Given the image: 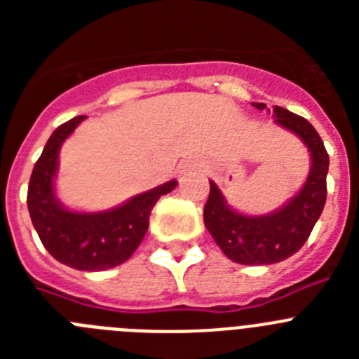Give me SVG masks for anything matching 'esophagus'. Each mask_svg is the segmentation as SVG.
Instances as JSON below:
<instances>
[{
	"label": "esophagus",
	"mask_w": 359,
	"mask_h": 359,
	"mask_svg": "<svg viewBox=\"0 0 359 359\" xmlns=\"http://www.w3.org/2000/svg\"><path fill=\"white\" fill-rule=\"evenodd\" d=\"M196 167H198V163H183L182 172H189L190 169H196Z\"/></svg>",
	"instance_id": "1"
}]
</instances>
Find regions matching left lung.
Returning a JSON list of instances; mask_svg holds the SVG:
<instances>
[{"instance_id":"1","label":"left lung","mask_w":359,"mask_h":359,"mask_svg":"<svg viewBox=\"0 0 359 359\" xmlns=\"http://www.w3.org/2000/svg\"><path fill=\"white\" fill-rule=\"evenodd\" d=\"M253 106L266 109L262 102H253ZM273 116L278 126L294 133L307 145L311 170L300 192L268 215H244L231 210L223 192L210 182V194L203 212L205 226L224 255L239 264L261 266L286 261L306 244L325 207L329 154L322 138L304 116L284 107L275 106Z\"/></svg>"}]
</instances>
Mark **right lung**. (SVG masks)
<instances>
[{"label":"right lung","mask_w":359,"mask_h":359,"mask_svg":"<svg viewBox=\"0 0 359 359\" xmlns=\"http://www.w3.org/2000/svg\"><path fill=\"white\" fill-rule=\"evenodd\" d=\"M82 120L84 116H75L52 133L32 170L27 203L37 236L53 259L81 271H102L135 253L149 228L152 207L177 182L163 183L111 210L90 214L65 208L53 190L59 149Z\"/></svg>","instance_id":"add662e5"}]
</instances>
